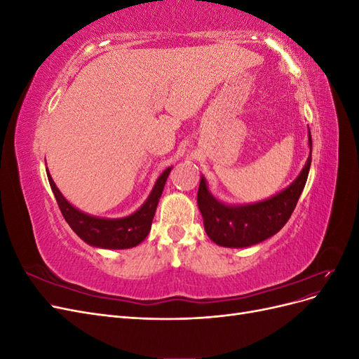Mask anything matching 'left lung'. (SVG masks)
Returning a JSON list of instances; mask_svg holds the SVG:
<instances>
[{
  "instance_id": "obj_1",
  "label": "left lung",
  "mask_w": 359,
  "mask_h": 359,
  "mask_svg": "<svg viewBox=\"0 0 359 359\" xmlns=\"http://www.w3.org/2000/svg\"><path fill=\"white\" fill-rule=\"evenodd\" d=\"M309 142L311 135L309 130ZM311 163V154L299 177L277 196L255 205L227 206L212 198L201 180L198 205L203 217L205 231L211 240L223 247H248L262 243L283 227L295 210L297 202L306 186Z\"/></svg>"
}]
</instances>
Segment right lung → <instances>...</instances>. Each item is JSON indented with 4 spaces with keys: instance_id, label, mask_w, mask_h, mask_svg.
Wrapping results in <instances>:
<instances>
[{
    "instance_id": "obj_1",
    "label": "right lung",
    "mask_w": 359,
    "mask_h": 359,
    "mask_svg": "<svg viewBox=\"0 0 359 359\" xmlns=\"http://www.w3.org/2000/svg\"><path fill=\"white\" fill-rule=\"evenodd\" d=\"M169 172L170 168L161 173L149 198L135 214L116 220L97 219V217L86 215L79 210H76L74 206L64 199L55 182L50 178L49 172L48 180L53 194H55L62 217L66 219L74 233L82 238L86 244L102 248H130L142 243L149 233L151 223H153L157 203L163 189H165Z\"/></svg>"
}]
</instances>
